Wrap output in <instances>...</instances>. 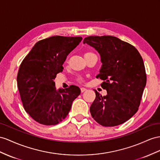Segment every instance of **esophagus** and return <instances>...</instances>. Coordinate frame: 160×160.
Listing matches in <instances>:
<instances>
[{
	"mask_svg": "<svg viewBox=\"0 0 160 160\" xmlns=\"http://www.w3.org/2000/svg\"><path fill=\"white\" fill-rule=\"evenodd\" d=\"M80 91H81V92H83L87 91V88H84V87H82V88H80Z\"/></svg>",
	"mask_w": 160,
	"mask_h": 160,
	"instance_id": "esophagus-1",
	"label": "esophagus"
}]
</instances>
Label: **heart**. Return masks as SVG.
Segmentation results:
<instances>
[{"label":"heart","instance_id":"b5f03b06","mask_svg":"<svg viewBox=\"0 0 160 160\" xmlns=\"http://www.w3.org/2000/svg\"><path fill=\"white\" fill-rule=\"evenodd\" d=\"M91 54H92V52H86L85 54H84V57H87V56H88V55H91ZM77 80H78V81L80 82H82L84 81L83 78H82V77H78V78H77Z\"/></svg>","mask_w":160,"mask_h":160}]
</instances>
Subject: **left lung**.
<instances>
[{"label":"left lung","instance_id":"8db88e82","mask_svg":"<svg viewBox=\"0 0 160 160\" xmlns=\"http://www.w3.org/2000/svg\"><path fill=\"white\" fill-rule=\"evenodd\" d=\"M99 53L102 63L97 78L104 80L107 91L96 97L91 108V116L103 126H115L128 120L138 111L147 77L142 57L130 44L112 36H88L84 39Z\"/></svg>","mask_w":160,"mask_h":160}]
</instances>
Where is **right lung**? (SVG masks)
<instances>
[{"label": "right lung", "instance_id": "add662e5", "mask_svg": "<svg viewBox=\"0 0 160 160\" xmlns=\"http://www.w3.org/2000/svg\"><path fill=\"white\" fill-rule=\"evenodd\" d=\"M82 39L55 36L41 40L20 65L17 81L23 106L41 124L55 125L64 120L80 94V88L73 85L57 90L53 80Z\"/></svg>", "mask_w": 160, "mask_h": 160}]
</instances>
